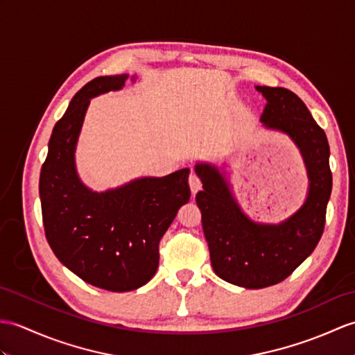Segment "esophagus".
Instances as JSON below:
<instances>
[{
	"label": "esophagus",
	"mask_w": 355,
	"mask_h": 355,
	"mask_svg": "<svg viewBox=\"0 0 355 355\" xmlns=\"http://www.w3.org/2000/svg\"><path fill=\"white\" fill-rule=\"evenodd\" d=\"M189 186H191L192 195H195L198 191H200L201 186H202L200 177H198L196 174H191V177H189Z\"/></svg>",
	"instance_id": "34e87169"
}]
</instances>
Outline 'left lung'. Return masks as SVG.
Returning a JSON list of instances; mask_svg holds the SVG:
<instances>
[{
    "label": "left lung",
    "instance_id": "1",
    "mask_svg": "<svg viewBox=\"0 0 355 355\" xmlns=\"http://www.w3.org/2000/svg\"><path fill=\"white\" fill-rule=\"evenodd\" d=\"M268 101L260 122L289 136L298 148L309 177L306 201L278 224L251 219L233 195L225 171L198 162L202 191L196 193L205 241L215 274L245 289H263L283 282L315 251L324 233L331 195L329 145L298 95L284 87L255 86Z\"/></svg>",
    "mask_w": 355,
    "mask_h": 355
}]
</instances>
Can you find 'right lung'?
Instances as JSON below:
<instances>
[{
	"mask_svg": "<svg viewBox=\"0 0 355 355\" xmlns=\"http://www.w3.org/2000/svg\"><path fill=\"white\" fill-rule=\"evenodd\" d=\"M128 78L137 77H98L78 90L53 128L39 178L45 236L55 257L86 283L110 292L139 289L154 277L160 239L191 198L189 168L104 192L78 177L76 150L90 98L121 90Z\"/></svg>",
	"mask_w": 355,
	"mask_h": 355,
	"instance_id": "1",
	"label": "right lung"
}]
</instances>
